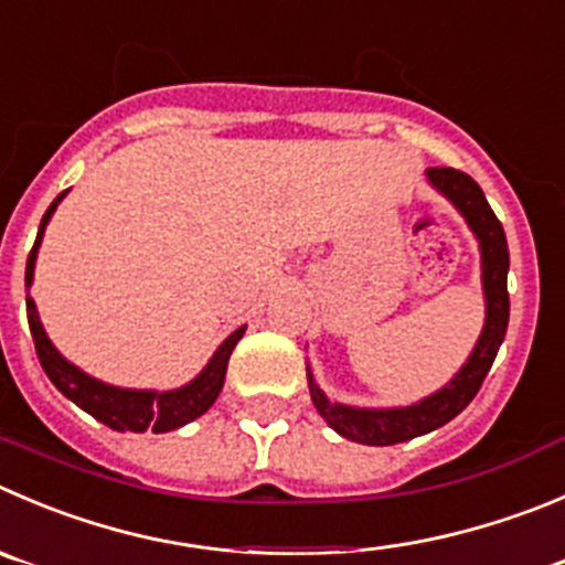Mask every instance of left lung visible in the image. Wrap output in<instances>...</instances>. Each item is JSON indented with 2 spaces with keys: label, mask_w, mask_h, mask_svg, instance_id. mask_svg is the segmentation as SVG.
I'll return each mask as SVG.
<instances>
[{
  "label": "left lung",
  "mask_w": 565,
  "mask_h": 565,
  "mask_svg": "<svg viewBox=\"0 0 565 565\" xmlns=\"http://www.w3.org/2000/svg\"><path fill=\"white\" fill-rule=\"evenodd\" d=\"M429 182L440 193H447L460 213L466 216L469 227L475 230L477 241L482 249V288H486V330L471 352L469 363L458 372V377L440 388L438 394L427 396L418 405L394 407V411H358V407L335 405L327 399L316 383L310 380V399L316 411L321 413L327 424L343 438L369 444V447H391L402 444L416 435L433 433L435 427H444L452 422L466 405L477 396L482 380L491 372L493 358L504 341L510 319V297H508V238H504L502 222L488 205L482 188L471 180L466 171L449 169V166H433L427 169Z\"/></svg>",
  "instance_id": "obj_1"
}]
</instances>
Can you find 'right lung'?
<instances>
[{
    "label": "right lung",
    "mask_w": 565,
    "mask_h": 565,
    "mask_svg": "<svg viewBox=\"0 0 565 565\" xmlns=\"http://www.w3.org/2000/svg\"><path fill=\"white\" fill-rule=\"evenodd\" d=\"M66 196V191L55 199L50 205V211L41 218V227H38L35 246L30 249V257H26V271L24 282L30 288L32 282V268H35V255L38 246H41V235H44L46 222L55 213L57 202ZM26 321H30L32 341H35V354L44 366L46 377L55 383V388L61 391L63 396L74 402V405L83 407L85 413L96 418V422L107 424L110 429H118V433H143V429H152V433H169V429L182 427V424L199 418L207 407L216 402V396L222 394L224 374H227L230 354H233L235 343L241 341L246 327H238L222 347L216 349V354L211 358V363L205 366V372L199 374L193 383H188L185 388L166 391V394H158V391H125V388H113V385L99 383V380L88 377V374L79 372L77 366H72L66 358H61L52 341L46 338L44 327L38 321L35 302L26 297Z\"/></svg>",
    "instance_id": "obj_1"
}]
</instances>
